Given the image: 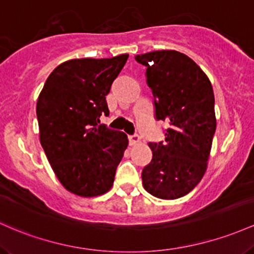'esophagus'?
Listing matches in <instances>:
<instances>
[{"label":"esophagus","instance_id":"obj_1","mask_svg":"<svg viewBox=\"0 0 254 254\" xmlns=\"http://www.w3.org/2000/svg\"><path fill=\"white\" fill-rule=\"evenodd\" d=\"M128 139H129V144L130 145H136L138 142H140V138H139L138 134L129 135V136H128Z\"/></svg>","mask_w":254,"mask_h":254}]
</instances>
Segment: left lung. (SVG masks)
<instances>
[{"mask_svg":"<svg viewBox=\"0 0 254 254\" xmlns=\"http://www.w3.org/2000/svg\"><path fill=\"white\" fill-rule=\"evenodd\" d=\"M135 60L146 67L156 119L169 124L164 141L149 142L152 159L142 169V186L157 198H181L206 172L216 130L212 85L201 68L179 51H151Z\"/></svg>","mask_w":254,"mask_h":254,"instance_id":"obj_1","label":"left lung"}]
</instances>
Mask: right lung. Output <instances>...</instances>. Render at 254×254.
<instances>
[{
	"label": "right lung",
	"mask_w": 254,
	"mask_h": 254,
	"mask_svg": "<svg viewBox=\"0 0 254 254\" xmlns=\"http://www.w3.org/2000/svg\"><path fill=\"white\" fill-rule=\"evenodd\" d=\"M128 54L112 59H74L51 72L37 102L39 139L62 186L76 195L112 189L128 146L124 132L99 125L109 115L105 96Z\"/></svg>",
	"instance_id": "obj_1"
}]
</instances>
